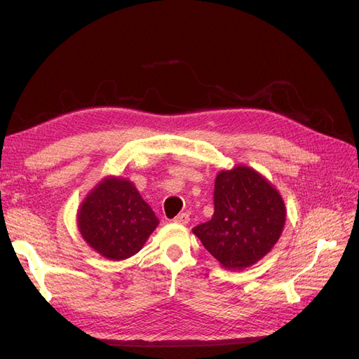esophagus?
<instances>
[{
    "label": "esophagus",
    "mask_w": 359,
    "mask_h": 359,
    "mask_svg": "<svg viewBox=\"0 0 359 359\" xmlns=\"http://www.w3.org/2000/svg\"><path fill=\"white\" fill-rule=\"evenodd\" d=\"M173 222L178 223V224H189L190 215H189L187 212H181V214H178V215L175 217V219H173Z\"/></svg>",
    "instance_id": "34e87169"
}]
</instances>
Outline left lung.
Masks as SVG:
<instances>
[{
	"label": "left lung",
	"mask_w": 359,
	"mask_h": 359,
	"mask_svg": "<svg viewBox=\"0 0 359 359\" xmlns=\"http://www.w3.org/2000/svg\"><path fill=\"white\" fill-rule=\"evenodd\" d=\"M286 206L262 173L245 165L220 170L214 186V215L193 227L203 247L231 271L259 262L283 232Z\"/></svg>",
	"instance_id": "left-lung-1"
}]
</instances>
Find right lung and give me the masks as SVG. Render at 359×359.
<instances>
[{
	"mask_svg": "<svg viewBox=\"0 0 359 359\" xmlns=\"http://www.w3.org/2000/svg\"><path fill=\"white\" fill-rule=\"evenodd\" d=\"M158 219L132 181L104 177L78 210L85 243L109 260H124L142 250Z\"/></svg>",
	"mask_w": 359,
	"mask_h": 359,
	"instance_id": "1",
	"label": "right lung"
}]
</instances>
